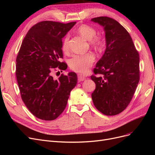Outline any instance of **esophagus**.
<instances>
[{"instance_id": "esophagus-1", "label": "esophagus", "mask_w": 155, "mask_h": 155, "mask_svg": "<svg viewBox=\"0 0 155 155\" xmlns=\"http://www.w3.org/2000/svg\"><path fill=\"white\" fill-rule=\"evenodd\" d=\"M85 79H86V78L84 76H83V75L78 74V81H83L85 80Z\"/></svg>"}]
</instances>
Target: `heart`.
<instances>
[{
    "mask_svg": "<svg viewBox=\"0 0 155 155\" xmlns=\"http://www.w3.org/2000/svg\"><path fill=\"white\" fill-rule=\"evenodd\" d=\"M77 31L85 39L90 40V43L94 48L101 50L105 45V41L100 35H96V30L93 28L87 25H83L79 26ZM68 35H65L62 41V50L64 52H67L69 50ZM95 61V57L92 53H88L85 55H75L68 61V65L70 69L78 73L85 74L91 67Z\"/></svg>",
    "mask_w": 155,
    "mask_h": 155,
    "instance_id": "1",
    "label": "heart"
}]
</instances>
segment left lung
I'll list each match as a JSON object with an SVG mask.
<instances>
[{"instance_id": "left-lung-1", "label": "left lung", "mask_w": 155, "mask_h": 155, "mask_svg": "<svg viewBox=\"0 0 155 155\" xmlns=\"http://www.w3.org/2000/svg\"><path fill=\"white\" fill-rule=\"evenodd\" d=\"M104 26L106 50L91 76L96 83L92 99L96 109L105 115L124 111L132 100L140 81V56L125 28L109 17L93 18Z\"/></svg>"}]
</instances>
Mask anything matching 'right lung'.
Masks as SVG:
<instances>
[{
	"label": "right lung",
	"instance_id": "obj_1",
	"mask_svg": "<svg viewBox=\"0 0 155 155\" xmlns=\"http://www.w3.org/2000/svg\"><path fill=\"white\" fill-rule=\"evenodd\" d=\"M76 22L51 21L37 22L28 31L16 59V78L23 102L33 115L43 120L56 119L67 104L76 87L75 72L61 74L58 79L54 70L67 68L64 61L62 39Z\"/></svg>",
	"mask_w": 155,
	"mask_h": 155
}]
</instances>
